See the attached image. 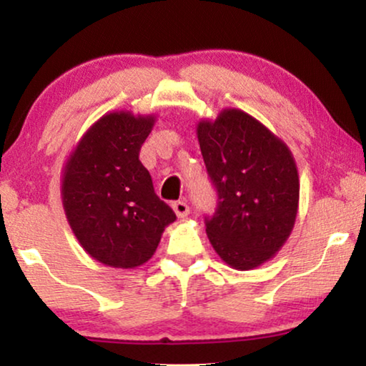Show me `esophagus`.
<instances>
[{"label":"esophagus","instance_id":"obj_1","mask_svg":"<svg viewBox=\"0 0 366 366\" xmlns=\"http://www.w3.org/2000/svg\"><path fill=\"white\" fill-rule=\"evenodd\" d=\"M173 212H174V214H177L178 218L188 217V213H189L188 203L184 202V199H179V202H174V203H173Z\"/></svg>","mask_w":366,"mask_h":366}]
</instances>
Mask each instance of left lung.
I'll list each match as a JSON object with an SVG mask.
<instances>
[{"label": "left lung", "mask_w": 366, "mask_h": 366, "mask_svg": "<svg viewBox=\"0 0 366 366\" xmlns=\"http://www.w3.org/2000/svg\"><path fill=\"white\" fill-rule=\"evenodd\" d=\"M197 137L218 193L207 219L214 252L239 272L274 258L297 222L300 177L288 144L252 114L224 108L199 119Z\"/></svg>", "instance_id": "left-lung-1"}]
</instances>
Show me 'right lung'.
I'll list each match as a JSON object with an SVG mask.
<instances>
[{
	"label": "right lung",
	"mask_w": 366,
	"mask_h": 366,
	"mask_svg": "<svg viewBox=\"0 0 366 366\" xmlns=\"http://www.w3.org/2000/svg\"><path fill=\"white\" fill-rule=\"evenodd\" d=\"M154 122L153 113L109 112L83 133L64 162V214L84 252L107 267H142L177 219L138 158Z\"/></svg>",
	"instance_id": "add662e5"
}]
</instances>
